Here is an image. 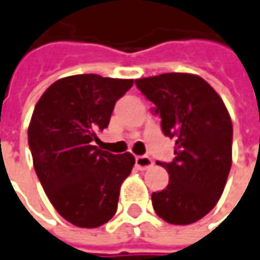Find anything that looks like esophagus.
Returning a JSON list of instances; mask_svg holds the SVG:
<instances>
[{"label":"esophagus","instance_id":"34e87169","mask_svg":"<svg viewBox=\"0 0 260 260\" xmlns=\"http://www.w3.org/2000/svg\"><path fill=\"white\" fill-rule=\"evenodd\" d=\"M135 165L139 171H145V169L152 167V159L148 155H141V156L135 158Z\"/></svg>","mask_w":260,"mask_h":260}]
</instances>
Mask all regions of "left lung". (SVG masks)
Wrapping results in <instances>:
<instances>
[{
    "instance_id": "8db88e82",
    "label": "left lung",
    "mask_w": 260,
    "mask_h": 260,
    "mask_svg": "<svg viewBox=\"0 0 260 260\" xmlns=\"http://www.w3.org/2000/svg\"><path fill=\"white\" fill-rule=\"evenodd\" d=\"M153 104L175 158L159 162L169 174L165 189L152 193L156 215L172 225H189L215 208L232 165V121L216 91L192 74L171 72L135 81Z\"/></svg>"
}]
</instances>
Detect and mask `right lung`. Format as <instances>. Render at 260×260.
<instances>
[{"mask_svg":"<svg viewBox=\"0 0 260 260\" xmlns=\"http://www.w3.org/2000/svg\"><path fill=\"white\" fill-rule=\"evenodd\" d=\"M132 84L72 75L54 82L35 105L28 126L34 168L56 212L75 226L98 228L115 215L135 158L102 151L93 142Z\"/></svg>","mask_w":260,"mask_h":260,"instance_id":"right-lung-1","label":"right lung"}]
</instances>
